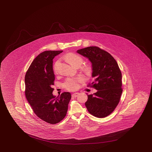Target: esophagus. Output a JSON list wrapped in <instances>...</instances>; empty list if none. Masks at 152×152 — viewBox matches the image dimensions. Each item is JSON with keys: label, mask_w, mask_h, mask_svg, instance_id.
<instances>
[{"label": "esophagus", "mask_w": 152, "mask_h": 152, "mask_svg": "<svg viewBox=\"0 0 152 152\" xmlns=\"http://www.w3.org/2000/svg\"><path fill=\"white\" fill-rule=\"evenodd\" d=\"M79 94L78 93V92H77V93H75V94H72V96L73 97H77L78 96V95Z\"/></svg>", "instance_id": "1"}]
</instances>
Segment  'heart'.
Here are the masks:
<instances>
[{"mask_svg": "<svg viewBox=\"0 0 152 152\" xmlns=\"http://www.w3.org/2000/svg\"><path fill=\"white\" fill-rule=\"evenodd\" d=\"M65 59L72 66L74 67L80 66L83 62V58L80 55L70 53L66 55ZM58 61H57L54 66V70L56 71V66L58 64ZM83 81V78L82 77H68L66 79L64 83V86L66 89L69 91L76 90L79 88V83Z\"/></svg>", "mask_w": 152, "mask_h": 152, "instance_id": "1", "label": "heart"}]
</instances>
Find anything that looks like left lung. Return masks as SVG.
<instances>
[{"label": "left lung", "instance_id": "8db88e82", "mask_svg": "<svg viewBox=\"0 0 152 152\" xmlns=\"http://www.w3.org/2000/svg\"><path fill=\"white\" fill-rule=\"evenodd\" d=\"M77 52L91 62L92 77L94 80L88 85L97 90L94 94H87L85 106L94 116H107L116 107L122 93V73L118 65L109 53L97 47H88Z\"/></svg>", "mask_w": 152, "mask_h": 152}]
</instances>
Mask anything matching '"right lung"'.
Masks as SVG:
<instances>
[{"instance_id": "right-lung-1", "label": "right lung", "mask_w": 152, "mask_h": 152, "mask_svg": "<svg viewBox=\"0 0 152 152\" xmlns=\"http://www.w3.org/2000/svg\"><path fill=\"white\" fill-rule=\"evenodd\" d=\"M62 50H48L40 53L29 66L25 76L26 99L38 117L52 124L66 116L71 94L65 92L60 96L53 94L55 75L53 59Z\"/></svg>"}]
</instances>
